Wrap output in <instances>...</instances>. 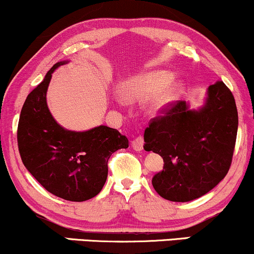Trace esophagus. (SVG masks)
<instances>
[{
  "label": "esophagus",
  "instance_id": "34e87169",
  "mask_svg": "<svg viewBox=\"0 0 254 254\" xmlns=\"http://www.w3.org/2000/svg\"><path fill=\"white\" fill-rule=\"evenodd\" d=\"M131 145H132L133 150H136V151L143 150V145H144L143 137H142V136L136 137V138L132 139V142H131Z\"/></svg>",
  "mask_w": 254,
  "mask_h": 254
}]
</instances>
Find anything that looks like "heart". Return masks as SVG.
I'll return each instance as SVG.
<instances>
[{"label": "heart", "instance_id": "heart-1", "mask_svg": "<svg viewBox=\"0 0 254 254\" xmlns=\"http://www.w3.org/2000/svg\"><path fill=\"white\" fill-rule=\"evenodd\" d=\"M173 81V74L168 71H150L138 75L125 86L124 94L129 99H144L157 93L153 101L154 110H162L173 103L182 94L184 84Z\"/></svg>", "mask_w": 254, "mask_h": 254}]
</instances>
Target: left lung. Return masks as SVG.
I'll return each mask as SVG.
<instances>
[{
    "label": "left lung",
    "mask_w": 254,
    "mask_h": 254,
    "mask_svg": "<svg viewBox=\"0 0 254 254\" xmlns=\"http://www.w3.org/2000/svg\"><path fill=\"white\" fill-rule=\"evenodd\" d=\"M144 131V149L164 159L151 180L165 199L189 202L212 190L228 173L238 132L234 97L222 81L208 88L200 110L185 101L162 109Z\"/></svg>",
    "instance_id": "1"
}]
</instances>
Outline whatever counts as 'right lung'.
Returning a JSON list of instances; mask_svg holds the SVG:
<instances>
[{"label":"right lung","instance_id":"obj_1","mask_svg":"<svg viewBox=\"0 0 254 254\" xmlns=\"http://www.w3.org/2000/svg\"><path fill=\"white\" fill-rule=\"evenodd\" d=\"M64 63L55 64L26 98L17 147L25 167L45 190L65 200L83 202L101 191L110 156L129 147V141L105 125L76 132L57 124L46 104V90L52 72Z\"/></svg>","mask_w":254,"mask_h":254}]
</instances>
